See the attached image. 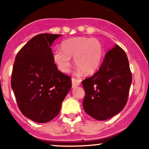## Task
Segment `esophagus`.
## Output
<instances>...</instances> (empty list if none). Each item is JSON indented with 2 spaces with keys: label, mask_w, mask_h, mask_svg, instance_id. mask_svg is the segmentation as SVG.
<instances>
[{
  "label": "esophagus",
  "mask_w": 149,
  "mask_h": 149,
  "mask_svg": "<svg viewBox=\"0 0 149 149\" xmlns=\"http://www.w3.org/2000/svg\"><path fill=\"white\" fill-rule=\"evenodd\" d=\"M72 88H74L80 85V82H81V80L78 79V78H72Z\"/></svg>",
  "instance_id": "1"
}]
</instances>
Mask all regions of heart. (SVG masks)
<instances>
[{
    "mask_svg": "<svg viewBox=\"0 0 149 149\" xmlns=\"http://www.w3.org/2000/svg\"><path fill=\"white\" fill-rule=\"evenodd\" d=\"M103 49L98 39L89 37H74L61 42V49L54 51L52 59L62 72L66 73L71 66V57L76 66L85 74H91L98 69Z\"/></svg>",
    "mask_w": 149,
    "mask_h": 149,
    "instance_id": "obj_1",
    "label": "heart"
}]
</instances>
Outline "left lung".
<instances>
[{
  "mask_svg": "<svg viewBox=\"0 0 149 149\" xmlns=\"http://www.w3.org/2000/svg\"><path fill=\"white\" fill-rule=\"evenodd\" d=\"M131 83L127 54L116 45L105 54L98 71L82 81L85 91V111L98 120L118 114L127 104Z\"/></svg>",
  "mask_w": 149,
  "mask_h": 149,
  "instance_id": "1",
  "label": "left lung"
}]
</instances>
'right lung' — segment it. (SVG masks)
<instances>
[{"label": "right lung", "mask_w": 149, "mask_h": 149, "mask_svg": "<svg viewBox=\"0 0 149 149\" xmlns=\"http://www.w3.org/2000/svg\"><path fill=\"white\" fill-rule=\"evenodd\" d=\"M61 34L40 33L17 54L11 86L24 116L45 123L55 118L72 86L71 77L61 73L52 59L51 45Z\"/></svg>", "instance_id": "1"}]
</instances>
